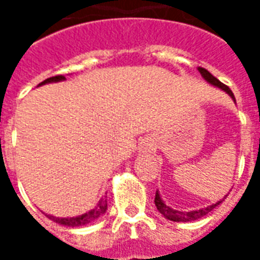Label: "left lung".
I'll return each instance as SVG.
<instances>
[{
  "mask_svg": "<svg viewBox=\"0 0 260 260\" xmlns=\"http://www.w3.org/2000/svg\"><path fill=\"white\" fill-rule=\"evenodd\" d=\"M199 72H201V75L203 76V79L206 80L207 83H210V85L216 86V87H218V89L224 90L235 102L234 94H233V91L230 90L229 86H225L224 83H221V82H220L217 78H214V76H213V75L210 74L207 69L199 68ZM225 196H224L223 199H225ZM221 202L223 201H218V202H216V203L210 205V206L202 207V209H196V210H189V212H180V210H175V209H173V207L167 206V205H166V203L163 202V199H161V196H160L158 191H156V196H154V205H156V207H157L158 212L161 213V214H163L164 217L167 218V220H171V221H178V223H180V221H184V223H186V221H195V220H198V218H202L203 216H206L207 213L212 212L213 209H214L216 206H218Z\"/></svg>",
  "mask_w": 260,
  "mask_h": 260,
  "instance_id": "obj_1",
  "label": "left lung"
}]
</instances>
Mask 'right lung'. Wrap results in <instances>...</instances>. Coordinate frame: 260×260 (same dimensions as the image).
<instances>
[{
  "label": "right lung",
  "instance_id": "obj_1",
  "mask_svg": "<svg viewBox=\"0 0 260 260\" xmlns=\"http://www.w3.org/2000/svg\"><path fill=\"white\" fill-rule=\"evenodd\" d=\"M61 80H65V76L62 75H57V76H51L48 79L43 80L42 83H39V86L46 85V83H53V82H61ZM107 210V199H100L97 206L94 209H91L89 212L83 213L80 216H76V217H55V216H51V214H47V217L50 220H53L55 223L61 224V225H67V227H82V225H86V224L93 223L94 220L103 216Z\"/></svg>",
  "mask_w": 260,
  "mask_h": 260
}]
</instances>
